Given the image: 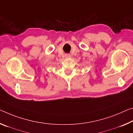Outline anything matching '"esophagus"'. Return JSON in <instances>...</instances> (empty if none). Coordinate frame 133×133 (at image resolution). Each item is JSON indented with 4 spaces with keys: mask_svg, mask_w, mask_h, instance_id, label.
<instances>
[{
    "mask_svg": "<svg viewBox=\"0 0 133 133\" xmlns=\"http://www.w3.org/2000/svg\"><path fill=\"white\" fill-rule=\"evenodd\" d=\"M64 57H65V58H70V57H71V55L69 54H66L64 55Z\"/></svg>",
    "mask_w": 133,
    "mask_h": 133,
    "instance_id": "34e87169",
    "label": "esophagus"
}]
</instances>
